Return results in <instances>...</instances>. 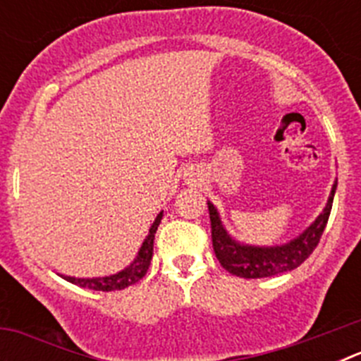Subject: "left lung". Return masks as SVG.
<instances>
[{"label":"left lung","mask_w":361,"mask_h":361,"mask_svg":"<svg viewBox=\"0 0 361 361\" xmlns=\"http://www.w3.org/2000/svg\"><path fill=\"white\" fill-rule=\"evenodd\" d=\"M336 186L338 178L331 188L324 212L314 219V222L300 233L298 237L280 245H251L235 240L222 224L216 208L208 200L213 250H215L220 266L229 271L231 275L242 276V279H266V276L296 269L300 264L305 262V258H309V255L320 242L322 233L329 220L331 208H333Z\"/></svg>","instance_id":"left-lung-1"}]
</instances>
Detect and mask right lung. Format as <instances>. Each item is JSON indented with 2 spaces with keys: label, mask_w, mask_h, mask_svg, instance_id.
Here are the masks:
<instances>
[{
  "label": "right lung",
  "mask_w": 361,
  "mask_h": 361,
  "mask_svg": "<svg viewBox=\"0 0 361 361\" xmlns=\"http://www.w3.org/2000/svg\"><path fill=\"white\" fill-rule=\"evenodd\" d=\"M162 212L159 213L157 219L153 220L152 228H149L148 235H146L145 242H142L141 250L137 253V257L133 258V262L130 266H126L124 269H121L119 273H114V275L108 276H97V279H75V276H65L63 279L68 280V282L75 283L79 288L94 289V291H119V289L128 288L133 286L135 282L142 279L148 271L149 262H152L153 257V238H155V233H157L159 224H161Z\"/></svg>",
  "instance_id": "right-lung-1"
}]
</instances>
